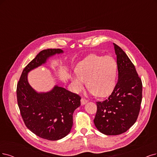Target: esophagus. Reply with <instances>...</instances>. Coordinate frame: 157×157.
<instances>
[{
  "label": "esophagus",
  "mask_w": 157,
  "mask_h": 157,
  "mask_svg": "<svg viewBox=\"0 0 157 157\" xmlns=\"http://www.w3.org/2000/svg\"><path fill=\"white\" fill-rule=\"evenodd\" d=\"M88 102V100L85 99V98H82V100H81V103H82V105H85L86 103Z\"/></svg>",
  "instance_id": "esophagus-1"
}]
</instances>
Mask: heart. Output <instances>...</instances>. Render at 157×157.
I'll use <instances>...</instances> for the list:
<instances>
[{"instance_id": "1", "label": "heart", "mask_w": 157, "mask_h": 157, "mask_svg": "<svg viewBox=\"0 0 157 157\" xmlns=\"http://www.w3.org/2000/svg\"><path fill=\"white\" fill-rule=\"evenodd\" d=\"M117 63L111 57L91 55L81 61L71 76L75 92L82 91L87 82L89 92L98 97H105L113 91L117 76Z\"/></svg>"}]
</instances>
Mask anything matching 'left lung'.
<instances>
[{
	"instance_id": "8db88e82",
	"label": "left lung",
	"mask_w": 157,
	"mask_h": 157,
	"mask_svg": "<svg viewBox=\"0 0 157 157\" xmlns=\"http://www.w3.org/2000/svg\"><path fill=\"white\" fill-rule=\"evenodd\" d=\"M114 44L118 79L107 100L97 101L94 123L106 135H118L128 130L137 120L142 98V83L125 52Z\"/></svg>"
}]
</instances>
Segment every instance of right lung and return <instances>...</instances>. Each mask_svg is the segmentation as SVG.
<instances>
[{
    "mask_svg": "<svg viewBox=\"0 0 157 157\" xmlns=\"http://www.w3.org/2000/svg\"><path fill=\"white\" fill-rule=\"evenodd\" d=\"M61 49L40 51L23 70L17 83V98L21 117L27 128L37 136L48 140L66 136L73 125V113L81 105V97L56 85L48 92L38 93L29 84L28 73L46 62Z\"/></svg>",
    "mask_w": 157,
    "mask_h": 157,
    "instance_id": "obj_1",
    "label": "right lung"
}]
</instances>
